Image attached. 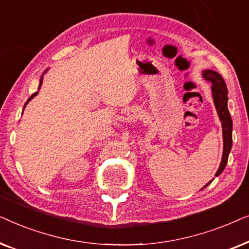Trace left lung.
<instances>
[{
	"instance_id": "left-lung-1",
	"label": "left lung",
	"mask_w": 249,
	"mask_h": 249,
	"mask_svg": "<svg viewBox=\"0 0 249 249\" xmlns=\"http://www.w3.org/2000/svg\"><path fill=\"white\" fill-rule=\"evenodd\" d=\"M203 77L207 81L212 83V93L213 101L215 104L217 114L221 122H222L223 129V155L222 161H221L220 168L217 170L215 176H220L226 168L228 163V158L232 146V120H231L229 110H228V89L227 85L224 83L222 76L213 70H205L203 72ZM210 183V182H209ZM207 183L206 186H209ZM205 186V187H206ZM204 187V188H205Z\"/></svg>"
}]
</instances>
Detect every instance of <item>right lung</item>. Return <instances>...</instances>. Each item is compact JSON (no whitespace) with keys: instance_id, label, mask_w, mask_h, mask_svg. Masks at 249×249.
Returning <instances> with one entry per match:
<instances>
[{"instance_id":"add662e5","label":"right lung","mask_w":249,"mask_h":249,"mask_svg":"<svg viewBox=\"0 0 249 249\" xmlns=\"http://www.w3.org/2000/svg\"><path fill=\"white\" fill-rule=\"evenodd\" d=\"M42 83H43V77H42V78H40V83H39V87H40V86H42ZM37 94H38V91H37V93H34V94L32 95V96H30V97L28 98V101H27V103H28V102H29L30 100H32V98H33L34 96H36V95H37ZM27 103H26V104H27Z\"/></svg>"}]
</instances>
